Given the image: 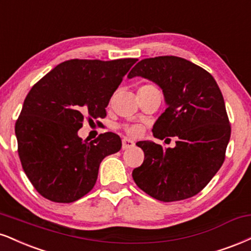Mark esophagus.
Segmentation results:
<instances>
[{"label":"esophagus","instance_id":"obj_1","mask_svg":"<svg viewBox=\"0 0 251 251\" xmlns=\"http://www.w3.org/2000/svg\"><path fill=\"white\" fill-rule=\"evenodd\" d=\"M134 146V141L131 140L128 138H124L123 139V150H127L131 149V147Z\"/></svg>","mask_w":251,"mask_h":251}]
</instances>
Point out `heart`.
<instances>
[{
  "mask_svg": "<svg viewBox=\"0 0 251 251\" xmlns=\"http://www.w3.org/2000/svg\"><path fill=\"white\" fill-rule=\"evenodd\" d=\"M141 90H156V87L154 85H152V84H144V85L139 87L138 91H141ZM125 131L129 134H137L139 129L137 127H134V126H126Z\"/></svg>",
  "mask_w": 251,
  "mask_h": 251,
  "instance_id": "heart-1",
  "label": "heart"
}]
</instances>
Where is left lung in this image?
<instances>
[{
  "label": "left lung",
  "mask_w": 251,
  "mask_h": 251,
  "mask_svg": "<svg viewBox=\"0 0 251 251\" xmlns=\"http://www.w3.org/2000/svg\"><path fill=\"white\" fill-rule=\"evenodd\" d=\"M162 89L167 108L153 126V135L175 137L174 149L139 141L145 159L132 172L141 191L159 201L192 198L221 168L230 139V124L219 85L201 66L176 56L145 58L128 74Z\"/></svg>",
  "instance_id": "obj_1"
}]
</instances>
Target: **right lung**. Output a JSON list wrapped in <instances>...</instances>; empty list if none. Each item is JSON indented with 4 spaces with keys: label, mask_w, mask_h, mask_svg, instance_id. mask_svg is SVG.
Returning a JSON list of instances; mask_svg holds the SVG:
<instances>
[{
    "label": "right lung",
    "mask_w": 251,
    "mask_h": 251,
    "mask_svg": "<svg viewBox=\"0 0 251 251\" xmlns=\"http://www.w3.org/2000/svg\"><path fill=\"white\" fill-rule=\"evenodd\" d=\"M135 58L70 59L31 87L15 124L24 173L43 198L70 203L95 186L105 156L122 149L119 135L78 137L84 120L106 117V106Z\"/></svg>",
    "instance_id": "right-lung-1"
}]
</instances>
